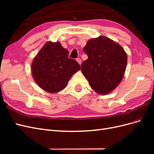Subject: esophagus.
<instances>
[{
  "instance_id": "1",
  "label": "esophagus",
  "mask_w": 154,
  "mask_h": 154,
  "mask_svg": "<svg viewBox=\"0 0 154 154\" xmlns=\"http://www.w3.org/2000/svg\"><path fill=\"white\" fill-rule=\"evenodd\" d=\"M76 61L78 62V63L79 64H80V65L82 63V60H81L80 58H77V59H76Z\"/></svg>"
}]
</instances>
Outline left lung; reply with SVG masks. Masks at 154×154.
Segmentation results:
<instances>
[{
    "label": "left lung",
    "mask_w": 154,
    "mask_h": 154,
    "mask_svg": "<svg viewBox=\"0 0 154 154\" xmlns=\"http://www.w3.org/2000/svg\"><path fill=\"white\" fill-rule=\"evenodd\" d=\"M88 58L81 65L82 72L96 92L106 94L122 80L127 63L123 48L116 42L100 36L88 40L83 48Z\"/></svg>",
    "instance_id": "left-lung-1"
}]
</instances>
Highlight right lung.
<instances>
[{
    "mask_svg": "<svg viewBox=\"0 0 154 154\" xmlns=\"http://www.w3.org/2000/svg\"><path fill=\"white\" fill-rule=\"evenodd\" d=\"M69 51L59 42H48L32 60L31 72L35 82L46 92L57 93L66 88L69 79L81 67L69 58Z\"/></svg>",
    "mask_w": 154,
    "mask_h": 154,
    "instance_id": "obj_1",
    "label": "right lung"
}]
</instances>
